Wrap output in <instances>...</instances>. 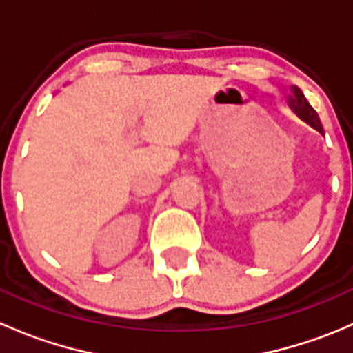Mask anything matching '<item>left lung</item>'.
<instances>
[{"mask_svg":"<svg viewBox=\"0 0 353 353\" xmlns=\"http://www.w3.org/2000/svg\"><path fill=\"white\" fill-rule=\"evenodd\" d=\"M292 102L295 104V108L301 109L302 112L311 119V123H314L316 126L321 128V121H319L318 112L311 108V104H309L307 99L304 97V94H302V90L299 87H292Z\"/></svg>","mask_w":353,"mask_h":353,"instance_id":"obj_1","label":"left lung"}]
</instances>
